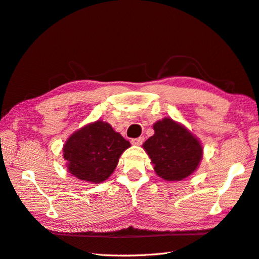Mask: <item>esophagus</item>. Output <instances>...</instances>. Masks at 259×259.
I'll return each instance as SVG.
<instances>
[{
  "label": "esophagus",
  "mask_w": 259,
  "mask_h": 259,
  "mask_svg": "<svg viewBox=\"0 0 259 259\" xmlns=\"http://www.w3.org/2000/svg\"><path fill=\"white\" fill-rule=\"evenodd\" d=\"M144 141H145L144 137H139V138H136V139L131 140V144H133L134 146H141L142 144H144Z\"/></svg>",
  "instance_id": "esophagus-1"
}]
</instances>
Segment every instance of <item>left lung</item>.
Instances as JSON below:
<instances>
[{
  "label": "left lung",
  "mask_w": 259,
  "mask_h": 259,
  "mask_svg": "<svg viewBox=\"0 0 259 259\" xmlns=\"http://www.w3.org/2000/svg\"><path fill=\"white\" fill-rule=\"evenodd\" d=\"M155 134L144 147L155 172L167 181H180L198 169L203 155L199 139L171 118L158 120L152 125Z\"/></svg>",
  "instance_id": "obj_1"
}]
</instances>
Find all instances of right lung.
<instances>
[{
	"label": "right lung",
	"instance_id": "1",
	"mask_svg": "<svg viewBox=\"0 0 259 259\" xmlns=\"http://www.w3.org/2000/svg\"><path fill=\"white\" fill-rule=\"evenodd\" d=\"M130 142L102 120L74 131L63 145L68 172L85 183L100 184L114 171Z\"/></svg>",
	"mask_w": 259,
	"mask_h": 259
}]
</instances>
